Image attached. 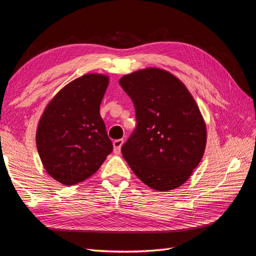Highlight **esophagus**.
<instances>
[{"instance_id": "esophagus-1", "label": "esophagus", "mask_w": 256, "mask_h": 256, "mask_svg": "<svg viewBox=\"0 0 256 256\" xmlns=\"http://www.w3.org/2000/svg\"><path fill=\"white\" fill-rule=\"evenodd\" d=\"M122 144H124V140H122V138H120V140L113 141V152H114V154H120Z\"/></svg>"}]
</instances>
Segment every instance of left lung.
<instances>
[{
  "instance_id": "left-lung-1",
  "label": "left lung",
  "mask_w": 256,
  "mask_h": 256,
  "mask_svg": "<svg viewBox=\"0 0 256 256\" xmlns=\"http://www.w3.org/2000/svg\"><path fill=\"white\" fill-rule=\"evenodd\" d=\"M136 127L122 146V157L150 188L168 191L188 180L206 147V125L184 84L164 69L124 76Z\"/></svg>"
}]
</instances>
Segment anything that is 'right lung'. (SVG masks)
<instances>
[{"mask_svg":"<svg viewBox=\"0 0 256 256\" xmlns=\"http://www.w3.org/2000/svg\"><path fill=\"white\" fill-rule=\"evenodd\" d=\"M109 76L88 74L68 83L46 108L36 145L47 173L72 186L94 175L113 150L99 108Z\"/></svg>","mask_w":256,"mask_h":256,"instance_id":"obj_1","label":"right lung"}]
</instances>
